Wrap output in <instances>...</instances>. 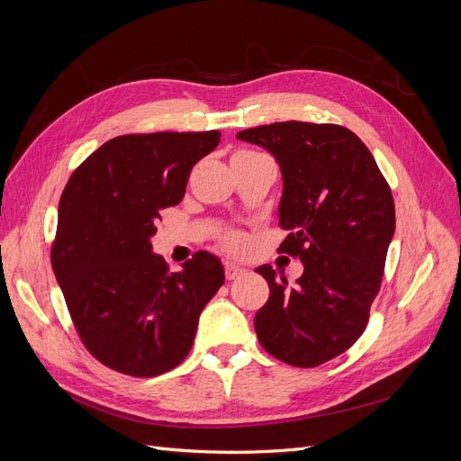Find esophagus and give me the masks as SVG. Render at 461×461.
<instances>
[{"mask_svg": "<svg viewBox=\"0 0 461 461\" xmlns=\"http://www.w3.org/2000/svg\"><path fill=\"white\" fill-rule=\"evenodd\" d=\"M225 275H227L229 281H232V278L244 275V269L239 267V265H234V263H227V265H225Z\"/></svg>", "mask_w": 461, "mask_h": 461, "instance_id": "obj_1", "label": "esophagus"}]
</instances>
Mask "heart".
Wrapping results in <instances>:
<instances>
[{
  "instance_id": "heart-1",
  "label": "heart",
  "mask_w": 461,
  "mask_h": 461,
  "mask_svg": "<svg viewBox=\"0 0 461 461\" xmlns=\"http://www.w3.org/2000/svg\"><path fill=\"white\" fill-rule=\"evenodd\" d=\"M261 158H265V156H261V153H258L254 149H239V151H234L230 163L254 161V159H261ZM222 244H225L230 249V252H242V249H244V239L236 232H227L225 239H222Z\"/></svg>"
}]
</instances>
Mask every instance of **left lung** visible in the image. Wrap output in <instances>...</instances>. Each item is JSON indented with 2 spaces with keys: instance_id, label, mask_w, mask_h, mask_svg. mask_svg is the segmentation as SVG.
I'll use <instances>...</instances> for the list:
<instances>
[{
  "instance_id": "left-lung-1",
  "label": "left lung",
  "mask_w": 461,
  "mask_h": 461,
  "mask_svg": "<svg viewBox=\"0 0 461 461\" xmlns=\"http://www.w3.org/2000/svg\"><path fill=\"white\" fill-rule=\"evenodd\" d=\"M281 165L278 252L300 258L294 286L271 265L256 271L269 300L256 313L259 344L294 367H317L366 330L396 229L394 200L371 151L340 124L273 122L236 134Z\"/></svg>"
}]
</instances>
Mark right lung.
<instances>
[{
	"label": "right lung",
	"instance_id": "add662e5",
	"mask_svg": "<svg viewBox=\"0 0 461 461\" xmlns=\"http://www.w3.org/2000/svg\"><path fill=\"white\" fill-rule=\"evenodd\" d=\"M219 140V131L117 136L68 178L51 267L80 340L111 369L158 376L176 367L225 283L213 254H194L171 273L149 242L163 209L183 200L192 167Z\"/></svg>",
	"mask_w": 461,
	"mask_h": 461
}]
</instances>
